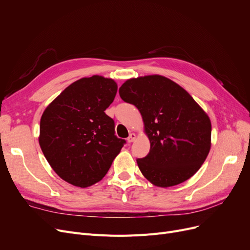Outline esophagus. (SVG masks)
I'll use <instances>...</instances> for the list:
<instances>
[{
	"instance_id": "1",
	"label": "esophagus",
	"mask_w": 250,
	"mask_h": 250,
	"mask_svg": "<svg viewBox=\"0 0 250 250\" xmlns=\"http://www.w3.org/2000/svg\"><path fill=\"white\" fill-rule=\"evenodd\" d=\"M136 138H137L136 134H130V135H129V137L126 139V140H127V143H132V142H134V141L136 140Z\"/></svg>"
}]
</instances>
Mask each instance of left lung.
<instances>
[{"label":"left lung","instance_id":"obj_1","mask_svg":"<svg viewBox=\"0 0 250 250\" xmlns=\"http://www.w3.org/2000/svg\"><path fill=\"white\" fill-rule=\"evenodd\" d=\"M121 98L139 109L150 152L137 163L152 185L169 188L201 168L211 149V120L187 90L161 75L126 80Z\"/></svg>","mask_w":250,"mask_h":250}]
</instances>
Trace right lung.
<instances>
[{"label":"right lung","instance_id":"obj_1","mask_svg":"<svg viewBox=\"0 0 250 250\" xmlns=\"http://www.w3.org/2000/svg\"><path fill=\"white\" fill-rule=\"evenodd\" d=\"M116 92L110 78H81L42 115L39 146L54 171L74 187L85 188L100 181L125 143L114 136V122L104 112Z\"/></svg>","mask_w":250,"mask_h":250}]
</instances>
